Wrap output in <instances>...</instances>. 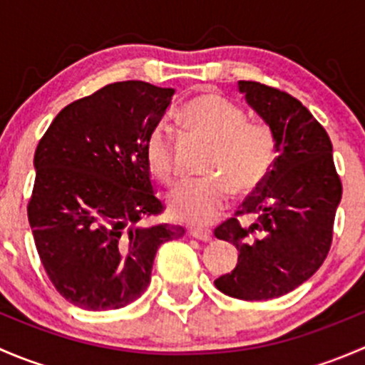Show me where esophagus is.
<instances>
[{
	"mask_svg": "<svg viewBox=\"0 0 365 365\" xmlns=\"http://www.w3.org/2000/svg\"><path fill=\"white\" fill-rule=\"evenodd\" d=\"M189 235L192 238H197V240H203V242H208L212 240V231L206 230V227H189Z\"/></svg>",
	"mask_w": 365,
	"mask_h": 365,
	"instance_id": "esophagus-1",
	"label": "esophagus"
}]
</instances>
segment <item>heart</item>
Here are the masks:
<instances>
[{"mask_svg": "<svg viewBox=\"0 0 365 365\" xmlns=\"http://www.w3.org/2000/svg\"><path fill=\"white\" fill-rule=\"evenodd\" d=\"M190 134L212 145L206 157L203 180L185 182L168 196L175 219L189 224H210L222 215L230 190L249 194L267 180L277 155L275 134L267 123L247 121L244 109L219 93H201L180 109ZM150 173L160 182L176 178L175 145L171 128L157 123L145 143Z\"/></svg>", "mask_w": 365, "mask_h": 365, "instance_id": "1", "label": "heart"}]
</instances>
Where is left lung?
Instances as JSON below:
<instances>
[{
  "label": "left lung",
  "instance_id": "1",
  "mask_svg": "<svg viewBox=\"0 0 365 365\" xmlns=\"http://www.w3.org/2000/svg\"><path fill=\"white\" fill-rule=\"evenodd\" d=\"M238 90L274 130L277 157L238 210L256 222L242 227L231 217L213 231L238 249L235 270L215 286L240 300H268L293 292L323 264L342 185L329 134L300 101L256 81H238Z\"/></svg>",
  "mask_w": 365,
  "mask_h": 365
}]
</instances>
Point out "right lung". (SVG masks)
I'll return each instance as SVG.
<instances>
[{"mask_svg": "<svg viewBox=\"0 0 365 365\" xmlns=\"http://www.w3.org/2000/svg\"><path fill=\"white\" fill-rule=\"evenodd\" d=\"M173 93L145 81L108 84L61 109L36 146L29 226L51 282L77 307L132 304L148 288L157 249L185 235L139 226L164 212L145 143Z\"/></svg>", "mask_w": 365, "mask_h": 365, "instance_id": "1", "label": "right lung"}]
</instances>
